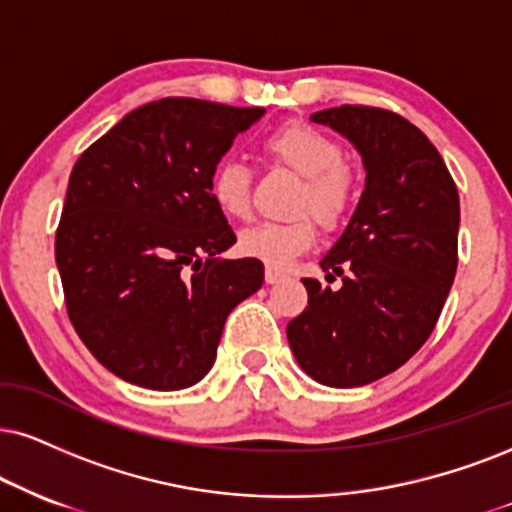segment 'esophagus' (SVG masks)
Here are the masks:
<instances>
[{
    "label": "esophagus",
    "mask_w": 512,
    "mask_h": 512,
    "mask_svg": "<svg viewBox=\"0 0 512 512\" xmlns=\"http://www.w3.org/2000/svg\"><path fill=\"white\" fill-rule=\"evenodd\" d=\"M285 273H282V270H277V268H266V282L268 285H275V282H280V280H285Z\"/></svg>",
    "instance_id": "esophagus-1"
}]
</instances>
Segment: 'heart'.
I'll return each mask as SVG.
<instances>
[{
  "mask_svg": "<svg viewBox=\"0 0 512 512\" xmlns=\"http://www.w3.org/2000/svg\"><path fill=\"white\" fill-rule=\"evenodd\" d=\"M263 154L304 178L296 194V211H311L325 227L339 225L353 201V175L344 147L320 128L287 123L263 140ZM211 197L227 218L244 220L251 213V173L239 161H220L211 173ZM315 244L311 216L285 223H261L239 232V251L270 268H285Z\"/></svg>",
  "mask_w": 512,
  "mask_h": 512,
  "instance_id": "heart-1",
  "label": "heart"
}]
</instances>
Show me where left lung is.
<instances>
[{"instance_id": "left-lung-1", "label": "left lung", "mask_w": 512, "mask_h": 512, "mask_svg": "<svg viewBox=\"0 0 512 512\" xmlns=\"http://www.w3.org/2000/svg\"><path fill=\"white\" fill-rule=\"evenodd\" d=\"M361 154L365 189L342 237L306 277L308 306L287 325L296 363L327 387H363L427 342L458 268L460 201L434 144L394 111L337 106L311 116Z\"/></svg>"}]
</instances>
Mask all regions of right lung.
<instances>
[{"mask_svg":"<svg viewBox=\"0 0 512 512\" xmlns=\"http://www.w3.org/2000/svg\"><path fill=\"white\" fill-rule=\"evenodd\" d=\"M266 109L166 97L130 111L82 151L68 180L59 266L68 318L92 356L156 391L197 384L223 325L263 285L211 197V173Z\"/></svg>","mask_w":512,"mask_h":512,"instance_id":"1","label":"right lung"}]
</instances>
